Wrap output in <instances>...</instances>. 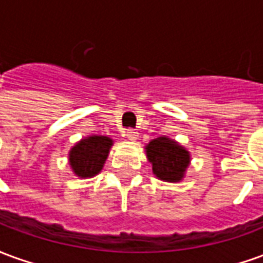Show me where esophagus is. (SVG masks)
<instances>
[{"label":"esophagus","mask_w":263,"mask_h":263,"mask_svg":"<svg viewBox=\"0 0 263 263\" xmlns=\"http://www.w3.org/2000/svg\"><path fill=\"white\" fill-rule=\"evenodd\" d=\"M125 137L129 139V141H135L138 138V132L135 129H126Z\"/></svg>","instance_id":"obj_1"}]
</instances>
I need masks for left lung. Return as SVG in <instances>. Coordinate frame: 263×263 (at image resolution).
<instances>
[{
	"label": "left lung",
	"instance_id": "left-lung-1",
	"mask_svg": "<svg viewBox=\"0 0 263 263\" xmlns=\"http://www.w3.org/2000/svg\"><path fill=\"white\" fill-rule=\"evenodd\" d=\"M145 154L152 165V172L159 180L182 182L190 166V152L169 137H158L145 145Z\"/></svg>",
	"mask_w": 263,
	"mask_h": 263
}]
</instances>
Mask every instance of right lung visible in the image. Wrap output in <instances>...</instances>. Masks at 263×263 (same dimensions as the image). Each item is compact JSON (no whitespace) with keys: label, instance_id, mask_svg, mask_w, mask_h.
Returning a JSON list of instances; mask_svg holds the SVG:
<instances>
[{"label":"right lung","instance_id":"add662e5","mask_svg":"<svg viewBox=\"0 0 263 263\" xmlns=\"http://www.w3.org/2000/svg\"><path fill=\"white\" fill-rule=\"evenodd\" d=\"M114 145V141L104 135H88L74 143L69 151V165L71 172L80 179L97 176Z\"/></svg>","mask_w":263,"mask_h":263}]
</instances>
